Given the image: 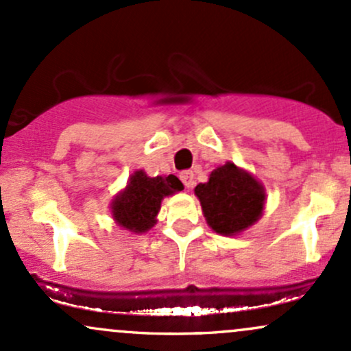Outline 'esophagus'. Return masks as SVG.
<instances>
[{"label":"esophagus","instance_id":"34e87169","mask_svg":"<svg viewBox=\"0 0 351 351\" xmlns=\"http://www.w3.org/2000/svg\"><path fill=\"white\" fill-rule=\"evenodd\" d=\"M180 180L183 181V184L186 186L188 189L195 186V175H193V171H181L180 173Z\"/></svg>","mask_w":351,"mask_h":351}]
</instances>
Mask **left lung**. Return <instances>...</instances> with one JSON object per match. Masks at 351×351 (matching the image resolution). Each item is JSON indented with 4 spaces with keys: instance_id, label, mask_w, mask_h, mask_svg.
<instances>
[{
    "instance_id": "1",
    "label": "left lung",
    "mask_w": 351,
    "mask_h": 351,
    "mask_svg": "<svg viewBox=\"0 0 351 351\" xmlns=\"http://www.w3.org/2000/svg\"><path fill=\"white\" fill-rule=\"evenodd\" d=\"M209 228L236 236L252 226L264 211L265 191L251 173L228 162L211 171L208 183L195 188Z\"/></svg>"
}]
</instances>
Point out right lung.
Wrapping results in <instances>:
<instances>
[{
    "mask_svg": "<svg viewBox=\"0 0 351 351\" xmlns=\"http://www.w3.org/2000/svg\"><path fill=\"white\" fill-rule=\"evenodd\" d=\"M183 184L176 176L150 178L143 170L128 178L127 186L112 201V216L120 228L142 234L156 224V215L165 196L181 191Z\"/></svg>",
    "mask_w": 351,
    "mask_h": 351,
    "instance_id": "1",
    "label": "right lung"
}]
</instances>
